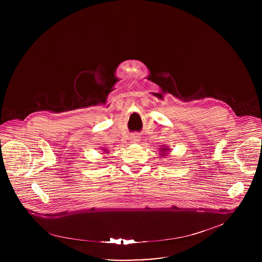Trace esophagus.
<instances>
[{"mask_svg": "<svg viewBox=\"0 0 262 262\" xmlns=\"http://www.w3.org/2000/svg\"><path fill=\"white\" fill-rule=\"evenodd\" d=\"M130 139H132V141L133 142H138L140 139H139V136L137 135V134H133L132 136H130Z\"/></svg>", "mask_w": 262, "mask_h": 262, "instance_id": "1", "label": "esophagus"}]
</instances>
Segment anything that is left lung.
<instances>
[{"instance_id": "1", "label": "left lung", "mask_w": 262, "mask_h": 262, "mask_svg": "<svg viewBox=\"0 0 262 262\" xmlns=\"http://www.w3.org/2000/svg\"><path fill=\"white\" fill-rule=\"evenodd\" d=\"M160 150H161L162 152H164V153H161V155H165V154H166L165 152H166V151H168V150H169V148H165V147H163V148H160Z\"/></svg>"}]
</instances>
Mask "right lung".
Wrapping results in <instances>:
<instances>
[{
  "mask_svg": "<svg viewBox=\"0 0 262 262\" xmlns=\"http://www.w3.org/2000/svg\"><path fill=\"white\" fill-rule=\"evenodd\" d=\"M103 150H105V149H103ZM105 151H106V150H105Z\"/></svg>",
  "mask_w": 262,
  "mask_h": 262,
  "instance_id": "obj_1",
  "label": "right lung"
}]
</instances>
